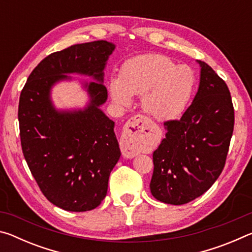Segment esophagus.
Wrapping results in <instances>:
<instances>
[{
	"instance_id": "34e87169",
	"label": "esophagus",
	"mask_w": 252,
	"mask_h": 252,
	"mask_svg": "<svg viewBox=\"0 0 252 252\" xmlns=\"http://www.w3.org/2000/svg\"><path fill=\"white\" fill-rule=\"evenodd\" d=\"M152 126L150 121L141 114L132 117L126 123L121 139L123 156L133 158L141 152L151 141Z\"/></svg>"
}]
</instances>
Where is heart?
<instances>
[{
	"label": "heart",
	"instance_id": "1",
	"mask_svg": "<svg viewBox=\"0 0 252 252\" xmlns=\"http://www.w3.org/2000/svg\"><path fill=\"white\" fill-rule=\"evenodd\" d=\"M195 74L191 67L179 65L171 58L159 53L129 59L120 76L110 80L114 102L129 105L132 95H142V108L158 120H171L185 111L193 94Z\"/></svg>",
	"mask_w": 252,
	"mask_h": 252
}]
</instances>
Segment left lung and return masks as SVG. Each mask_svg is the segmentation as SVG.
Listing matches in <instances>:
<instances>
[{
  "label": "left lung",
  "instance_id": "1",
  "mask_svg": "<svg viewBox=\"0 0 252 252\" xmlns=\"http://www.w3.org/2000/svg\"><path fill=\"white\" fill-rule=\"evenodd\" d=\"M193 102L179 120L163 122L167 131L153 152L150 190L169 204L202 195L224 168L234 126V110L224 81L206 62Z\"/></svg>",
  "mask_w": 252,
  "mask_h": 252
}]
</instances>
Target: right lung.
<instances>
[{"instance_id": "right-lung-1", "label": "right lung", "mask_w": 252, "mask_h": 252, "mask_svg": "<svg viewBox=\"0 0 252 252\" xmlns=\"http://www.w3.org/2000/svg\"><path fill=\"white\" fill-rule=\"evenodd\" d=\"M114 44L93 41L50 54L37 64L21 91V146L42 193L66 211L95 209L105 198L110 173L121 152L114 122L99 109L108 97L103 70ZM66 73L92 75V97L83 111L59 113L49 100L52 85Z\"/></svg>"}]
</instances>
